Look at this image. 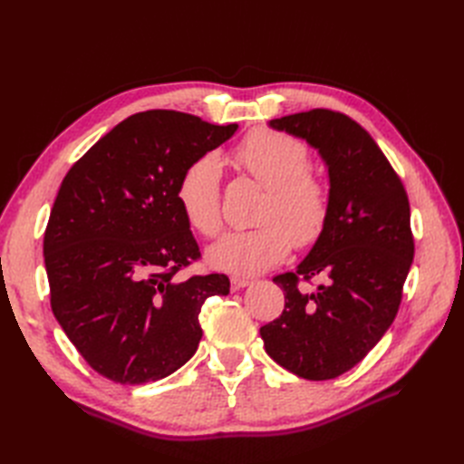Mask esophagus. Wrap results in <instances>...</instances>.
<instances>
[{
  "mask_svg": "<svg viewBox=\"0 0 464 464\" xmlns=\"http://www.w3.org/2000/svg\"><path fill=\"white\" fill-rule=\"evenodd\" d=\"M232 290H240V288H246L251 280L249 278H244V276H232Z\"/></svg>",
  "mask_w": 464,
  "mask_h": 464,
  "instance_id": "obj_1",
  "label": "esophagus"
}]
</instances>
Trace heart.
<instances>
[{
    "label": "heart",
    "instance_id": "1",
    "mask_svg": "<svg viewBox=\"0 0 464 464\" xmlns=\"http://www.w3.org/2000/svg\"><path fill=\"white\" fill-rule=\"evenodd\" d=\"M240 172L265 188L256 213V228L224 234L207 251L218 271L251 276L273 269L292 246L314 247L331 220V191L327 181L312 170L305 143L275 130L259 128L247 133L234 149ZM220 159L205 152L181 172L176 198L189 227L213 237L222 228Z\"/></svg>",
    "mask_w": 464,
    "mask_h": 464
}]
</instances>
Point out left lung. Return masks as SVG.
<instances>
[{"mask_svg":"<svg viewBox=\"0 0 464 464\" xmlns=\"http://www.w3.org/2000/svg\"><path fill=\"white\" fill-rule=\"evenodd\" d=\"M271 128L319 149L331 220L298 269L273 278L285 310L259 333L278 366L325 382L366 358L397 317L414 257L409 195L372 135L343 111L314 108L271 120ZM315 276L326 280L317 291L299 288Z\"/></svg>","mask_w":464,"mask_h":464,"instance_id":"left-lung-1","label":"left lung"}]
</instances>
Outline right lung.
Returning a JSON list of instances; mask_svg holds the SVG:
<instances>
[{
  "mask_svg": "<svg viewBox=\"0 0 464 464\" xmlns=\"http://www.w3.org/2000/svg\"><path fill=\"white\" fill-rule=\"evenodd\" d=\"M176 110L130 116L69 168L44 232L55 319L89 366L121 385L174 373L203 336L201 305L227 275H176L201 257L176 188L234 135Z\"/></svg>",
  "mask_w": 464,
  "mask_h": 464,
  "instance_id": "add662e5",
  "label": "right lung"
}]
</instances>
